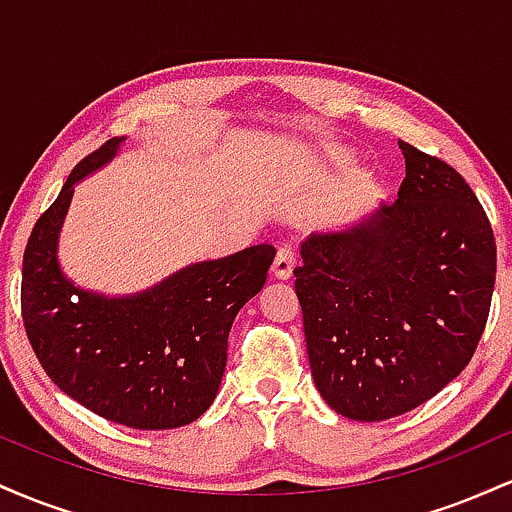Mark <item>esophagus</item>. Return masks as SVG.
Wrapping results in <instances>:
<instances>
[{
    "mask_svg": "<svg viewBox=\"0 0 512 512\" xmlns=\"http://www.w3.org/2000/svg\"><path fill=\"white\" fill-rule=\"evenodd\" d=\"M293 269H296V255L291 248H279L272 264V276L274 279H291Z\"/></svg>",
    "mask_w": 512,
    "mask_h": 512,
    "instance_id": "esophagus-1",
    "label": "esophagus"
}]
</instances>
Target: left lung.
<instances>
[{
  "label": "left lung",
  "mask_w": 512,
  "mask_h": 512,
  "mask_svg": "<svg viewBox=\"0 0 512 512\" xmlns=\"http://www.w3.org/2000/svg\"><path fill=\"white\" fill-rule=\"evenodd\" d=\"M392 204L301 245L296 296L315 387L337 414L385 421L472 361L496 281V240L448 163L399 142Z\"/></svg>",
  "instance_id": "left-lung-1"
}]
</instances>
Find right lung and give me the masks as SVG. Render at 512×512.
I'll use <instances>...</instances> for the list:
<instances>
[{"label": "right lung", "instance_id": "right-lung-1", "mask_svg": "<svg viewBox=\"0 0 512 512\" xmlns=\"http://www.w3.org/2000/svg\"><path fill=\"white\" fill-rule=\"evenodd\" d=\"M125 137L69 173L23 252L21 313L40 366L64 395L115 424L166 431L211 407L238 310L262 291L276 250L252 245L195 262L151 289L103 296L62 272L57 243L74 185L110 163Z\"/></svg>", "mask_w": 512, "mask_h": 512}]
</instances>
